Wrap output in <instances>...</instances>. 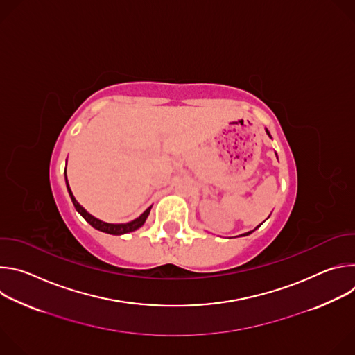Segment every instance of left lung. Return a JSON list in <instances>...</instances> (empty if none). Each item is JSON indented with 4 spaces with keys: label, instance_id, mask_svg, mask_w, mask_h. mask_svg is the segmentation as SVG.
Segmentation results:
<instances>
[{
    "label": "left lung",
    "instance_id": "obj_1",
    "mask_svg": "<svg viewBox=\"0 0 355 355\" xmlns=\"http://www.w3.org/2000/svg\"><path fill=\"white\" fill-rule=\"evenodd\" d=\"M267 135L270 136V132H268V130H267ZM250 233H251V232H248V233H244V234H241V236H247V234H250Z\"/></svg>",
    "mask_w": 355,
    "mask_h": 355
}]
</instances>
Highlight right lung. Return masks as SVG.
Segmentation results:
<instances>
[{
    "label": "right lung",
    "instance_id": "add662e5",
    "mask_svg": "<svg viewBox=\"0 0 355 355\" xmlns=\"http://www.w3.org/2000/svg\"><path fill=\"white\" fill-rule=\"evenodd\" d=\"M66 184H67V189H69V193H70V198H71V200H73V205H74L76 211H77L92 227H95L96 230L104 232V233H110V234H123V233L133 232V230L139 229L140 226H143V223L146 222V219H147V216H148V214H150V209H151V207L147 208L137 219H135V220H132V222H129V223H119V225L105 223V222H103V220H99V219L94 218L92 215H89V214L78 204V202L76 200V198H74L73 193H71V189H70V187H69L67 177H66Z\"/></svg>",
    "mask_w": 355,
    "mask_h": 355
}]
</instances>
